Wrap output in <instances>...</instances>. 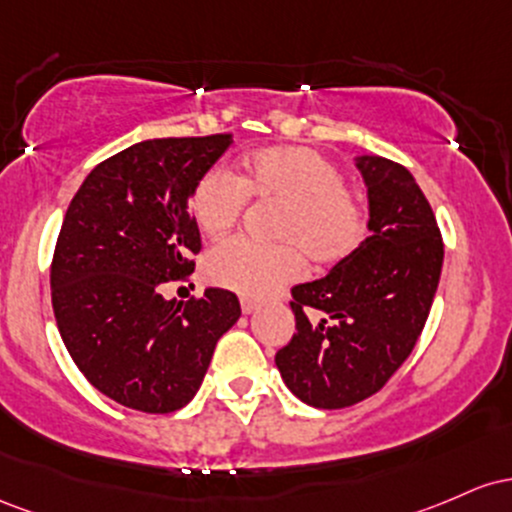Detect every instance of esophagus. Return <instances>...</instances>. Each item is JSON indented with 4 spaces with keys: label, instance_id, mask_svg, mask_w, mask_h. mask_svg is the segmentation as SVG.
I'll return each instance as SVG.
<instances>
[{
    "label": "esophagus",
    "instance_id": "obj_1",
    "mask_svg": "<svg viewBox=\"0 0 512 512\" xmlns=\"http://www.w3.org/2000/svg\"><path fill=\"white\" fill-rule=\"evenodd\" d=\"M258 309V302L256 300H249V297H241V312L244 314H251Z\"/></svg>",
    "mask_w": 512,
    "mask_h": 512
}]
</instances>
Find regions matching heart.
I'll use <instances>...</instances> for the list:
<instances>
[{"instance_id":"obj_1","label":"heart","mask_w":512,"mask_h":512,"mask_svg":"<svg viewBox=\"0 0 512 512\" xmlns=\"http://www.w3.org/2000/svg\"><path fill=\"white\" fill-rule=\"evenodd\" d=\"M246 200L280 205L275 244L227 239L205 258L212 285L244 297H271L304 271V256L317 268L343 263L367 237L365 195L343 181L341 169L314 147L273 145L246 154L237 176L210 169L191 193V215L205 237H225L237 227Z\"/></svg>"}]
</instances>
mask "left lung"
<instances>
[{"mask_svg":"<svg viewBox=\"0 0 512 512\" xmlns=\"http://www.w3.org/2000/svg\"><path fill=\"white\" fill-rule=\"evenodd\" d=\"M370 200V237L326 278L292 287L297 331L275 353L290 392L317 409L377 394L426 326L442 268L433 208L409 169L358 157Z\"/></svg>","mask_w":512,"mask_h":512,"instance_id":"left-lung-1","label":"left lung"}]
</instances>
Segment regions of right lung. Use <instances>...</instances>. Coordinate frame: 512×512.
Returning <instances> with one entry per match:
<instances>
[{"label": "right lung", "instance_id": "1", "mask_svg": "<svg viewBox=\"0 0 512 512\" xmlns=\"http://www.w3.org/2000/svg\"><path fill=\"white\" fill-rule=\"evenodd\" d=\"M229 145V132L137 142L96 166L65 212L50 266L57 329L86 380L128 409L186 406L241 314L222 287L162 297L193 273L191 193Z\"/></svg>", "mask_w": 512, "mask_h": 512}]
</instances>
